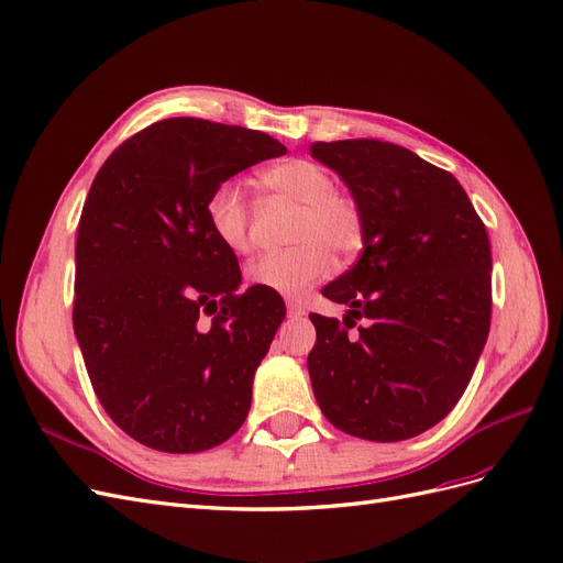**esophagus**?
<instances>
[{"label":"esophagus","instance_id":"34e87169","mask_svg":"<svg viewBox=\"0 0 563 563\" xmlns=\"http://www.w3.org/2000/svg\"><path fill=\"white\" fill-rule=\"evenodd\" d=\"M286 312H288V317H302L305 314V308H302V305H298V302H294V300H288L286 302Z\"/></svg>","mask_w":563,"mask_h":563}]
</instances>
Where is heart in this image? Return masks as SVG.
<instances>
[{
    "instance_id": "obj_1",
    "label": "heart",
    "mask_w": 563,
    "mask_h": 563,
    "mask_svg": "<svg viewBox=\"0 0 563 563\" xmlns=\"http://www.w3.org/2000/svg\"><path fill=\"white\" fill-rule=\"evenodd\" d=\"M261 183L269 192L298 203L286 251H272L246 267L253 286L282 296H300L331 269V253L350 258L364 244V213L350 195L333 190L329 168L312 159H286L265 168ZM209 230L232 253L253 246L251 213L240 185L220 183L203 203Z\"/></svg>"
}]
</instances>
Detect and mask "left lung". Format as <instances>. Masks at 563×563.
Returning <instances> with one entry per match:
<instances>
[{
    "label": "left lung",
    "instance_id": "1",
    "mask_svg": "<svg viewBox=\"0 0 563 563\" xmlns=\"http://www.w3.org/2000/svg\"><path fill=\"white\" fill-rule=\"evenodd\" d=\"M364 213V251L310 314L308 371L321 413L368 441H404L451 413L490 329V244L467 192L411 150L373 139L312 143ZM367 323L350 334L354 318Z\"/></svg>",
    "mask_w": 563,
    "mask_h": 563
}]
</instances>
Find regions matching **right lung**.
<instances>
[{
	"mask_svg": "<svg viewBox=\"0 0 563 563\" xmlns=\"http://www.w3.org/2000/svg\"><path fill=\"white\" fill-rule=\"evenodd\" d=\"M286 155L267 133L174 117L119 145L91 185L75 246L73 323L106 413L164 453L223 444L286 317L269 288L236 291V255L203 203L244 168Z\"/></svg>",
	"mask_w": 563,
	"mask_h": 563,
	"instance_id": "add662e5",
	"label": "right lung"
}]
</instances>
